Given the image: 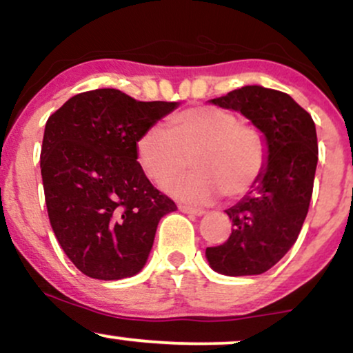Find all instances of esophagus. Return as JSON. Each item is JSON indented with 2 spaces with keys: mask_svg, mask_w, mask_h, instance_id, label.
I'll return each mask as SVG.
<instances>
[{
  "mask_svg": "<svg viewBox=\"0 0 353 353\" xmlns=\"http://www.w3.org/2000/svg\"><path fill=\"white\" fill-rule=\"evenodd\" d=\"M179 210L184 214H192V216H204L205 210L204 209H197V208H190V205H179Z\"/></svg>",
  "mask_w": 353,
  "mask_h": 353,
  "instance_id": "esophagus-1",
  "label": "esophagus"
}]
</instances>
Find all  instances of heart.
<instances>
[{"label":"heart","instance_id":"1","mask_svg":"<svg viewBox=\"0 0 353 353\" xmlns=\"http://www.w3.org/2000/svg\"><path fill=\"white\" fill-rule=\"evenodd\" d=\"M190 157L196 171L171 182L169 194L189 204H209L224 194L236 199L261 181L267 143L255 125L214 106L184 109L169 119L168 129L149 125L136 143L137 164L156 185L181 176Z\"/></svg>","mask_w":353,"mask_h":353}]
</instances>
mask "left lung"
Masks as SVG:
<instances>
[{"label": "left lung", "instance_id": "1", "mask_svg": "<svg viewBox=\"0 0 353 353\" xmlns=\"http://www.w3.org/2000/svg\"><path fill=\"white\" fill-rule=\"evenodd\" d=\"M209 103L241 112L264 134L267 165L257 185L225 210L232 234L208 247L205 259L229 277L264 274L295 244L309 212L319 161L314 119L289 94L257 84Z\"/></svg>", "mask_w": 353, "mask_h": 353}]
</instances>
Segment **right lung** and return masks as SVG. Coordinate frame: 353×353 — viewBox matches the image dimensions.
I'll list each match as a JSON object with an SVG mask.
<instances>
[{
	"instance_id": "add662e5",
	"label": "right lung",
	"mask_w": 353,
	"mask_h": 353,
	"mask_svg": "<svg viewBox=\"0 0 353 353\" xmlns=\"http://www.w3.org/2000/svg\"><path fill=\"white\" fill-rule=\"evenodd\" d=\"M177 106L104 88L72 96L48 119L41 148L48 216L64 254L88 277L119 281L141 272L157 224L177 209L136 159L139 136Z\"/></svg>"
}]
</instances>
